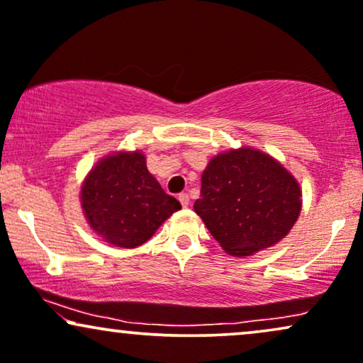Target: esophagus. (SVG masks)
I'll list each match as a JSON object with an SVG mask.
<instances>
[{"label":"esophagus","instance_id":"1","mask_svg":"<svg viewBox=\"0 0 363 363\" xmlns=\"http://www.w3.org/2000/svg\"><path fill=\"white\" fill-rule=\"evenodd\" d=\"M178 200H180V203L183 205V207H189V203H190L189 194H180L178 195Z\"/></svg>","mask_w":363,"mask_h":363}]
</instances>
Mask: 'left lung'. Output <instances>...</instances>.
Segmentation results:
<instances>
[{
    "instance_id": "left-lung-1",
    "label": "left lung",
    "mask_w": 363,
    "mask_h": 363,
    "mask_svg": "<svg viewBox=\"0 0 363 363\" xmlns=\"http://www.w3.org/2000/svg\"><path fill=\"white\" fill-rule=\"evenodd\" d=\"M194 208L227 254L244 257L288 235L301 189L279 161L244 146L208 161Z\"/></svg>"
}]
</instances>
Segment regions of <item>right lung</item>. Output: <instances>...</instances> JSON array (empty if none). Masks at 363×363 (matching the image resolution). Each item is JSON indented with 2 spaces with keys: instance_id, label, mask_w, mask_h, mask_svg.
Returning a JSON list of instances; mask_svg holds the SVG:
<instances>
[{
  "instance_id": "obj_1",
  "label": "right lung",
  "mask_w": 363,
  "mask_h": 363,
  "mask_svg": "<svg viewBox=\"0 0 363 363\" xmlns=\"http://www.w3.org/2000/svg\"><path fill=\"white\" fill-rule=\"evenodd\" d=\"M80 203L91 229L123 249L145 244L182 208L147 172L141 151H119L97 161L82 183Z\"/></svg>"
}]
</instances>
